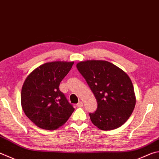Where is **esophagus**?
Returning <instances> with one entry per match:
<instances>
[{
	"instance_id": "obj_1",
	"label": "esophagus",
	"mask_w": 159,
	"mask_h": 159,
	"mask_svg": "<svg viewBox=\"0 0 159 159\" xmlns=\"http://www.w3.org/2000/svg\"><path fill=\"white\" fill-rule=\"evenodd\" d=\"M83 103L81 102V101H80V102L76 104L77 107H83Z\"/></svg>"
}]
</instances>
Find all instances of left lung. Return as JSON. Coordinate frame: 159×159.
I'll return each mask as SVG.
<instances>
[{
  "mask_svg": "<svg viewBox=\"0 0 159 159\" xmlns=\"http://www.w3.org/2000/svg\"><path fill=\"white\" fill-rule=\"evenodd\" d=\"M97 102L89 117L101 130L109 131L124 125L132 114L135 95L132 82L125 71L105 60H87L76 65Z\"/></svg>",
  "mask_w": 159,
  "mask_h": 159,
  "instance_id": "8db88e82",
  "label": "left lung"
}]
</instances>
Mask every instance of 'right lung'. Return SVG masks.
Masks as SVG:
<instances>
[{
	"label": "right lung",
	"mask_w": 159,
	"mask_h": 159,
	"mask_svg": "<svg viewBox=\"0 0 159 159\" xmlns=\"http://www.w3.org/2000/svg\"><path fill=\"white\" fill-rule=\"evenodd\" d=\"M74 62H51L40 65L28 75L21 94L22 108L34 125L46 130H56L67 122L74 111L59 89L62 80Z\"/></svg>",
	"instance_id": "right-lung-1"
}]
</instances>
